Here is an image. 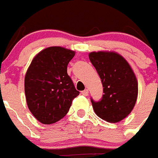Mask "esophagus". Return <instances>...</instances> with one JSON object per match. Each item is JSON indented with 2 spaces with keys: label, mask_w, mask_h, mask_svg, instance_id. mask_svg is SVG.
<instances>
[{
  "label": "esophagus",
  "mask_w": 158,
  "mask_h": 158,
  "mask_svg": "<svg viewBox=\"0 0 158 158\" xmlns=\"http://www.w3.org/2000/svg\"><path fill=\"white\" fill-rule=\"evenodd\" d=\"M82 94L83 95H85V96H87L89 94V90L88 89H85V90L82 91Z\"/></svg>",
  "instance_id": "esophagus-1"
}]
</instances>
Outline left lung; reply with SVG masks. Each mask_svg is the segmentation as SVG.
I'll list each match as a JSON object with an SVG mask.
<instances>
[{"label":"left lung","mask_w":158,"mask_h":158,"mask_svg":"<svg viewBox=\"0 0 158 158\" xmlns=\"http://www.w3.org/2000/svg\"><path fill=\"white\" fill-rule=\"evenodd\" d=\"M89 57L100 75L104 93L99 101L91 98L94 112L108 122H119L131 112L136 102L138 85L135 73L116 52H92Z\"/></svg>","instance_id":"8db88e82"}]
</instances>
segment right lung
I'll return each instance as SVG.
<instances>
[{
    "mask_svg": "<svg viewBox=\"0 0 158 158\" xmlns=\"http://www.w3.org/2000/svg\"><path fill=\"white\" fill-rule=\"evenodd\" d=\"M74 54L62 47L45 48L35 56L26 73L27 104L41 123L48 125L61 120L79 94L67 73Z\"/></svg>",
    "mask_w": 158,
    "mask_h": 158,
    "instance_id": "right-lung-1",
    "label": "right lung"
}]
</instances>
